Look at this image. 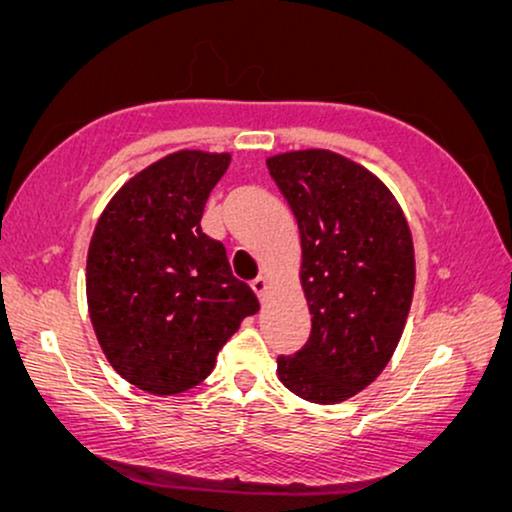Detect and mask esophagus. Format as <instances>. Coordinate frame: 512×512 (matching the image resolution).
Returning <instances> with one entry per match:
<instances>
[{
    "mask_svg": "<svg viewBox=\"0 0 512 512\" xmlns=\"http://www.w3.org/2000/svg\"><path fill=\"white\" fill-rule=\"evenodd\" d=\"M251 289H254L258 300H265V293H268V289H270V282L265 277H258L251 282Z\"/></svg>",
    "mask_w": 512,
    "mask_h": 512,
    "instance_id": "esophagus-1",
    "label": "esophagus"
}]
</instances>
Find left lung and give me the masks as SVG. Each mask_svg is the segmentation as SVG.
<instances>
[{"mask_svg":"<svg viewBox=\"0 0 512 512\" xmlns=\"http://www.w3.org/2000/svg\"><path fill=\"white\" fill-rule=\"evenodd\" d=\"M265 163L298 221L312 314L310 340L279 356L277 377L305 401L342 403L380 377L403 335L417 275L408 219L377 174L335 151Z\"/></svg>","mask_w":512,"mask_h":512,"instance_id":"1","label":"left lung"}]
</instances>
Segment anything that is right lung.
<instances>
[{
    "label": "right lung",
    "mask_w": 512,
    "mask_h": 512,
    "mask_svg": "<svg viewBox=\"0 0 512 512\" xmlns=\"http://www.w3.org/2000/svg\"><path fill=\"white\" fill-rule=\"evenodd\" d=\"M230 153L181 149L114 193L97 219L86 298L104 356L123 380L156 396L193 389L258 300L230 270L226 247L202 233Z\"/></svg>",
    "instance_id": "right-lung-1"
}]
</instances>
